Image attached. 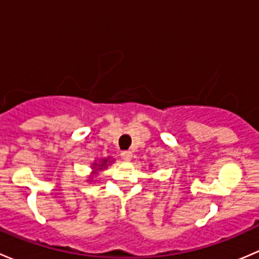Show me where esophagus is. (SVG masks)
<instances>
[{
	"label": "esophagus",
	"mask_w": 259,
	"mask_h": 259,
	"mask_svg": "<svg viewBox=\"0 0 259 259\" xmlns=\"http://www.w3.org/2000/svg\"><path fill=\"white\" fill-rule=\"evenodd\" d=\"M120 155H121L122 160H125V161L132 160V158H133V153H132V151H129V150L121 151V154H120Z\"/></svg>",
	"instance_id": "34e87169"
}]
</instances>
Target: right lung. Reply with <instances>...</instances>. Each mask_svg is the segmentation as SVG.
I'll list each match as a JSON object with an SVG mask.
<instances>
[{
    "label": "right lung",
    "mask_w": 259,
    "mask_h": 259,
    "mask_svg": "<svg viewBox=\"0 0 259 259\" xmlns=\"http://www.w3.org/2000/svg\"><path fill=\"white\" fill-rule=\"evenodd\" d=\"M114 160H110V158H106V159H101L100 163H94L93 164V169H94V174L98 173V170H103V169H106V166L109 164L113 163Z\"/></svg>",
    "instance_id": "1"
}]
</instances>
